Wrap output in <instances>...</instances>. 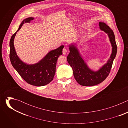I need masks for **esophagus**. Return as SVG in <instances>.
Instances as JSON below:
<instances>
[{"label":"esophagus","instance_id":"obj_1","mask_svg":"<svg viewBox=\"0 0 128 128\" xmlns=\"http://www.w3.org/2000/svg\"><path fill=\"white\" fill-rule=\"evenodd\" d=\"M67 52V50L65 48H64L63 49V54H66Z\"/></svg>","mask_w":128,"mask_h":128}]
</instances>
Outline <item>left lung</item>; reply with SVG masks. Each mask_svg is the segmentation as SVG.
Listing matches in <instances>:
<instances>
[{"instance_id":"1","label":"left lung","mask_w":128,"mask_h":128,"mask_svg":"<svg viewBox=\"0 0 128 128\" xmlns=\"http://www.w3.org/2000/svg\"><path fill=\"white\" fill-rule=\"evenodd\" d=\"M99 26L101 30L108 34L112 47V51L107 63L98 71L95 72L89 69L82 59L76 46L73 44L69 46L70 52L67 57V61L73 69L76 80L81 86H93L103 82L110 73L114 60L116 56L117 46L113 31L103 22H99Z\"/></svg>"}]
</instances>
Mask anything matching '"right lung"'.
Segmentation results:
<instances>
[{
    "instance_id": "obj_1",
    "label": "right lung",
    "mask_w": 128,
    "mask_h": 128,
    "mask_svg": "<svg viewBox=\"0 0 128 128\" xmlns=\"http://www.w3.org/2000/svg\"><path fill=\"white\" fill-rule=\"evenodd\" d=\"M33 19V18L30 17L24 20L17 31L25 23H30ZM16 32L12 36L10 42V59L12 66L21 78L30 84L40 86L49 84L55 74L57 61L59 57L62 54L64 46H61L58 48L50 51L38 63L28 65L22 62L16 55L14 45Z\"/></svg>"
}]
</instances>
